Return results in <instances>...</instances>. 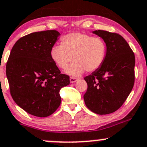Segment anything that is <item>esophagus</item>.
<instances>
[{"label": "esophagus", "instance_id": "1", "mask_svg": "<svg viewBox=\"0 0 147 147\" xmlns=\"http://www.w3.org/2000/svg\"><path fill=\"white\" fill-rule=\"evenodd\" d=\"M78 79H77L75 78H69V81H70L71 83L75 82L78 81Z\"/></svg>", "mask_w": 147, "mask_h": 147}]
</instances>
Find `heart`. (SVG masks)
<instances>
[{"label":"heart","instance_id":"heart-1","mask_svg":"<svg viewBox=\"0 0 147 147\" xmlns=\"http://www.w3.org/2000/svg\"><path fill=\"white\" fill-rule=\"evenodd\" d=\"M62 44L55 45L51 49V57L61 69L67 67L66 73L80 76L86 70H97L103 64L106 55V44L98 37L82 33H70L63 36Z\"/></svg>","mask_w":147,"mask_h":147}]
</instances>
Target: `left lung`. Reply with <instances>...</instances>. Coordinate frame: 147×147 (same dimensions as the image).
<instances>
[{
  "label": "left lung",
  "mask_w": 147,
  "mask_h": 147,
  "mask_svg": "<svg viewBox=\"0 0 147 147\" xmlns=\"http://www.w3.org/2000/svg\"><path fill=\"white\" fill-rule=\"evenodd\" d=\"M106 44V55L101 67L84 78L87 90L86 107L98 115H106L121 107L135 82V54L123 36L103 30L94 31Z\"/></svg>",
  "instance_id": "1"
}]
</instances>
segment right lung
I'll return each mask as SVG.
<instances>
[{"label":"right lung","instance_id":"add662e5","mask_svg":"<svg viewBox=\"0 0 147 147\" xmlns=\"http://www.w3.org/2000/svg\"><path fill=\"white\" fill-rule=\"evenodd\" d=\"M61 34L56 30L34 32L20 38L12 47L6 65L10 94L24 111L47 117L61 103L60 90L69 84L51 57V49Z\"/></svg>","mask_w":147,"mask_h":147}]
</instances>
